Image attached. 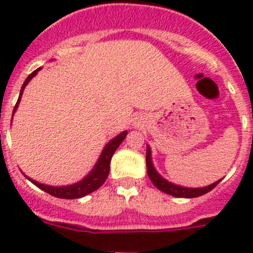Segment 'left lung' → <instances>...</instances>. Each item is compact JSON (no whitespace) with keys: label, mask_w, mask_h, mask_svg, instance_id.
<instances>
[{"label":"left lung","mask_w":253,"mask_h":253,"mask_svg":"<svg viewBox=\"0 0 253 253\" xmlns=\"http://www.w3.org/2000/svg\"><path fill=\"white\" fill-rule=\"evenodd\" d=\"M146 162H147V173H148V177L151 178L152 184L157 187L158 190L163 191L165 194H169L171 196H175V198H198V196H202L204 194L209 193L210 190H213L216 185L223 180L215 181L213 184L208 185V186L204 187H187L182 186V185L173 184L171 181L166 180L161 175L160 172L156 169L153 165V161H152V151L151 147L147 144V154H146Z\"/></svg>","instance_id":"left-lung-1"}]
</instances>
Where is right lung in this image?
Returning a JSON list of instances; mask_svg holds the SVG:
<instances>
[{
    "instance_id": "add662e5",
    "label": "right lung",
    "mask_w": 253,
    "mask_h": 253,
    "mask_svg": "<svg viewBox=\"0 0 253 253\" xmlns=\"http://www.w3.org/2000/svg\"><path fill=\"white\" fill-rule=\"evenodd\" d=\"M40 69H42V67L35 69L34 72L31 73V75H29V77L26 78L24 84H22L21 90H20L19 99H17L16 105H15V109H13L12 116L13 114L16 113L17 107H19V104L20 101H21L22 93H24L25 87L28 86L29 82H30L31 80L38 75V72H39ZM126 134H128V131L124 130L120 134H118L116 137H114L111 140H109L106 146L104 147V149H102L99 160H97V162L95 163V166L92 167V169H91V171L88 172L84 178H82V180L77 181V182H75V184L64 185V186H50V185L40 184V182H38V181L33 180V178H30L29 176H26L25 173H24V176H25L29 181H31L35 186H38L39 189L45 191V193L50 194L51 196H55V198H60V199L84 198V196L93 193V191L99 189L100 186H102V184L105 182L107 176H109V171H110V161H111V157H113L114 152H115L116 149H118V147L122 144V142L125 139V137H126Z\"/></svg>"
}]
</instances>
